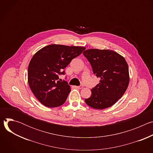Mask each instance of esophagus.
<instances>
[{
    "instance_id": "34e87169",
    "label": "esophagus",
    "mask_w": 153,
    "mask_h": 153,
    "mask_svg": "<svg viewBox=\"0 0 153 153\" xmlns=\"http://www.w3.org/2000/svg\"><path fill=\"white\" fill-rule=\"evenodd\" d=\"M83 85H80V86H76V88H77V89H82V88H83Z\"/></svg>"
}]
</instances>
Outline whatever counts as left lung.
<instances>
[{"label":"left lung","instance_id":"obj_1","mask_svg":"<svg viewBox=\"0 0 153 153\" xmlns=\"http://www.w3.org/2000/svg\"><path fill=\"white\" fill-rule=\"evenodd\" d=\"M93 71L100 79L91 89V96L85 100L88 106L103 110L113 105L126 91L129 82V70L125 58L109 50L89 49L83 52Z\"/></svg>","mask_w":153,"mask_h":153}]
</instances>
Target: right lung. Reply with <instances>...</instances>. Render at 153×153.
Segmentation results:
<instances>
[{
    "instance_id": "obj_1",
    "label": "right lung",
    "mask_w": 153,
    "mask_h": 153,
    "mask_svg": "<svg viewBox=\"0 0 153 153\" xmlns=\"http://www.w3.org/2000/svg\"><path fill=\"white\" fill-rule=\"evenodd\" d=\"M85 50L83 47L52 44L39 50L33 56L28 68V82L38 100L49 108L57 107L66 101L71 91L67 81L60 82L71 60Z\"/></svg>"
}]
</instances>
